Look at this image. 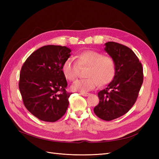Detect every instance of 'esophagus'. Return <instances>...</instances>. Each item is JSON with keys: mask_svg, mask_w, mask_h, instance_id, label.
Returning <instances> with one entry per match:
<instances>
[{"mask_svg": "<svg viewBox=\"0 0 159 159\" xmlns=\"http://www.w3.org/2000/svg\"><path fill=\"white\" fill-rule=\"evenodd\" d=\"M80 94H81L82 96H85V97H87V96H88L89 95V93H81Z\"/></svg>", "mask_w": 159, "mask_h": 159, "instance_id": "34e87169", "label": "esophagus"}]
</instances>
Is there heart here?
<instances>
[{"label":"heart","mask_w":159,"mask_h":159,"mask_svg":"<svg viewBox=\"0 0 159 159\" xmlns=\"http://www.w3.org/2000/svg\"><path fill=\"white\" fill-rule=\"evenodd\" d=\"M76 58V63L72 58L66 59L61 68L65 79L73 81L76 79L79 67H88L85 72L87 78L76 80L71 86L74 92L85 93L95 89L98 83L100 86L108 85L116 76V62L110 56L103 55L96 50H85Z\"/></svg>","instance_id":"heart-1"}]
</instances>
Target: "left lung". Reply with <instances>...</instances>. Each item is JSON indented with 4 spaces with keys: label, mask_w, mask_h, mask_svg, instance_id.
<instances>
[{
    "label": "left lung",
    "mask_w": 159,
    "mask_h": 159,
    "mask_svg": "<svg viewBox=\"0 0 159 159\" xmlns=\"http://www.w3.org/2000/svg\"><path fill=\"white\" fill-rule=\"evenodd\" d=\"M104 50L116 62V74L106 89L98 93L99 104L93 111L100 119L111 121L122 116L135 103L143 80L142 65L128 47L106 43Z\"/></svg>",
    "instance_id": "left-lung-1"
}]
</instances>
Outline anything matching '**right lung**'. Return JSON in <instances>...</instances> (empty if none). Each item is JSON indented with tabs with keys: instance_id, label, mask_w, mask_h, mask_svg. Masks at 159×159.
<instances>
[{
	"instance_id": "1",
	"label": "right lung",
	"mask_w": 159,
	"mask_h": 159,
	"mask_svg": "<svg viewBox=\"0 0 159 159\" xmlns=\"http://www.w3.org/2000/svg\"><path fill=\"white\" fill-rule=\"evenodd\" d=\"M70 52L66 46H42L22 67L19 89L24 104L40 120L55 122L66 112L72 93L66 92L67 80L61 68Z\"/></svg>"
}]
</instances>
